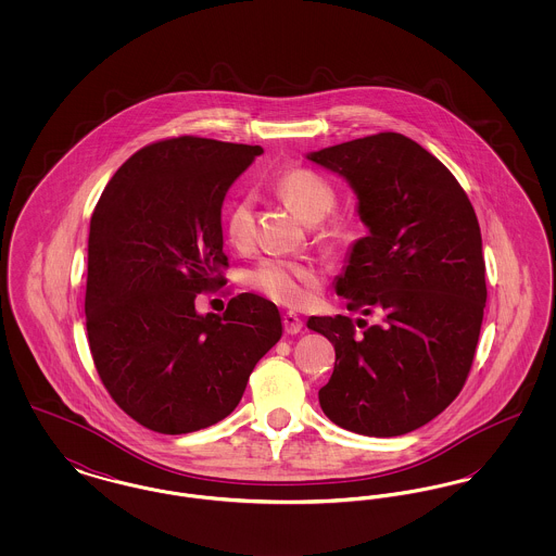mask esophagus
I'll return each mask as SVG.
<instances>
[{
  "mask_svg": "<svg viewBox=\"0 0 556 556\" xmlns=\"http://www.w3.org/2000/svg\"><path fill=\"white\" fill-rule=\"evenodd\" d=\"M283 329H286V333L295 336V333H300V329H302V320H300V317H298L295 313H286V315H283Z\"/></svg>",
  "mask_w": 556,
  "mask_h": 556,
  "instance_id": "esophagus-1",
  "label": "esophagus"
}]
</instances>
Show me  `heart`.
<instances>
[{
    "label": "heart",
    "mask_w": 556,
    "mask_h": 556,
    "mask_svg": "<svg viewBox=\"0 0 556 556\" xmlns=\"http://www.w3.org/2000/svg\"><path fill=\"white\" fill-rule=\"evenodd\" d=\"M273 187L306 223L321 220L333 211L338 200L336 189L325 177L302 166L279 173ZM223 227L231 245H250L254 238V204L250 195H239L227 206ZM348 225L342 216H328L318 229V238L331 245L342 241ZM318 281L320 273L317 266L288 258H265L248 273V283L252 290L283 306H302L308 302Z\"/></svg>",
    "instance_id": "heart-1"
}]
</instances>
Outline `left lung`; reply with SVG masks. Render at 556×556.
<instances>
[{"label": "left lung", "mask_w": 556, "mask_h": 556, "mask_svg": "<svg viewBox=\"0 0 556 556\" xmlns=\"http://www.w3.org/2000/svg\"><path fill=\"white\" fill-rule=\"evenodd\" d=\"M358 195L369 236L352 245L336 291L348 311L311 317L336 348L323 413L372 438L435 419L460 394L485 308V263L476 211L448 168L400 132H377L308 154Z\"/></svg>", "instance_id": "1"}]
</instances>
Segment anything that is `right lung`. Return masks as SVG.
<instances>
[{"mask_svg":"<svg viewBox=\"0 0 556 556\" xmlns=\"http://www.w3.org/2000/svg\"><path fill=\"white\" fill-rule=\"evenodd\" d=\"M261 146L179 135L135 152L91 214L85 320L93 365L137 424L168 435L223 421L281 338L277 306L239 293L223 315L195 295L227 283L220 208Z\"/></svg>","mask_w":556,"mask_h":556,"instance_id":"right-lung-1","label":"right lung"}]
</instances>
